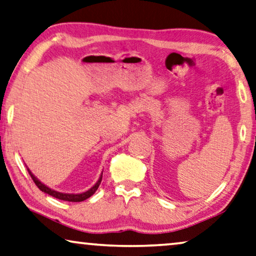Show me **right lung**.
Masks as SVG:
<instances>
[{"mask_svg":"<svg viewBox=\"0 0 256 256\" xmlns=\"http://www.w3.org/2000/svg\"><path fill=\"white\" fill-rule=\"evenodd\" d=\"M28 171L30 176H31V178H32L33 182H34V184H36V187H38L40 190L44 192H46V194H48V195L53 196V198H55L64 200V201H69V202H82V201H84V200H86V198H90V196L94 195V192H96V190H98L99 184H100L102 179V176L100 178H99L98 182L96 184L94 187L90 188V190H88V192H82V194H64V192L53 190H50V188H48L47 186H45V184L40 182V181H39L38 179H36V178L34 176H33V174L31 173V171H30L28 168Z\"/></svg>","mask_w":256,"mask_h":256,"instance_id":"add662e5","label":"right lung"}]
</instances>
